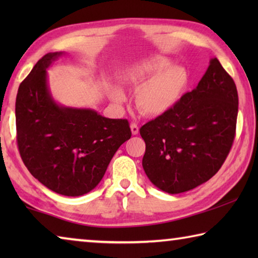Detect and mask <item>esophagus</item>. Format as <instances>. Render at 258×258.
I'll list each match as a JSON object with an SVG mask.
<instances>
[{
	"mask_svg": "<svg viewBox=\"0 0 258 258\" xmlns=\"http://www.w3.org/2000/svg\"><path fill=\"white\" fill-rule=\"evenodd\" d=\"M131 132H132L133 135H137L139 133V126L135 123L131 124Z\"/></svg>",
	"mask_w": 258,
	"mask_h": 258,
	"instance_id": "1",
	"label": "esophagus"
}]
</instances>
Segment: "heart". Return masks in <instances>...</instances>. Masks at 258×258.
<instances>
[{
    "instance_id": "1",
    "label": "heart",
    "mask_w": 258,
    "mask_h": 258,
    "mask_svg": "<svg viewBox=\"0 0 258 258\" xmlns=\"http://www.w3.org/2000/svg\"><path fill=\"white\" fill-rule=\"evenodd\" d=\"M120 81L137 89V104L147 116L158 117L168 112L180 101L187 86L189 76L184 67L171 64L163 55L146 58L130 64L119 74ZM110 98L121 103L126 95L118 86L112 87Z\"/></svg>"
}]
</instances>
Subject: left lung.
<instances>
[{
	"mask_svg": "<svg viewBox=\"0 0 258 258\" xmlns=\"http://www.w3.org/2000/svg\"><path fill=\"white\" fill-rule=\"evenodd\" d=\"M238 116L234 82L217 58L196 89L140 128L143 169L155 186L175 195L213 177L232 147Z\"/></svg>",
	"mask_w": 258,
	"mask_h": 258,
	"instance_id": "8db88e82",
	"label": "left lung"
}]
</instances>
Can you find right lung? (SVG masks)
<instances>
[{
  "instance_id": "1",
  "label": "right lung",
  "mask_w": 258,
  "mask_h": 258,
  "mask_svg": "<svg viewBox=\"0 0 258 258\" xmlns=\"http://www.w3.org/2000/svg\"><path fill=\"white\" fill-rule=\"evenodd\" d=\"M66 52L37 61L16 99L17 142L30 174L56 194L78 197L102 180L113 155L131 138L126 119L106 118L91 108L59 104L47 69Z\"/></svg>"
}]
</instances>
